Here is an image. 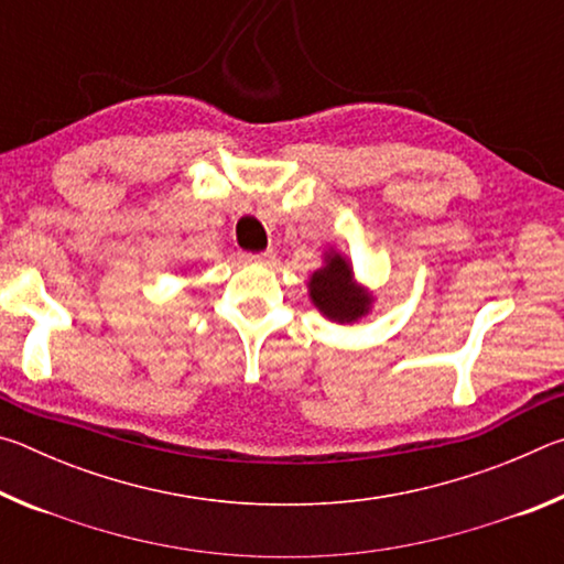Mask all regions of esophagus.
<instances>
[{"label": "esophagus", "mask_w": 564, "mask_h": 564, "mask_svg": "<svg viewBox=\"0 0 564 564\" xmlns=\"http://www.w3.org/2000/svg\"><path fill=\"white\" fill-rule=\"evenodd\" d=\"M275 253L273 251H263V253H243V261L246 263H261V265H269L273 263Z\"/></svg>", "instance_id": "1"}]
</instances>
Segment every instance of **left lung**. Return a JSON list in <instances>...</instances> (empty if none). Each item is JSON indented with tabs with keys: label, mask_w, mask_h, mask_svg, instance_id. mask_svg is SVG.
Segmentation results:
<instances>
[{
	"label": "left lung",
	"mask_w": 564,
	"mask_h": 564,
	"mask_svg": "<svg viewBox=\"0 0 564 564\" xmlns=\"http://www.w3.org/2000/svg\"><path fill=\"white\" fill-rule=\"evenodd\" d=\"M308 295L316 308L333 323H356L368 316L370 295L352 279V265L338 251L326 253V265L313 271L308 281Z\"/></svg>",
	"instance_id": "1"
}]
</instances>
